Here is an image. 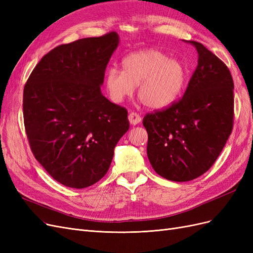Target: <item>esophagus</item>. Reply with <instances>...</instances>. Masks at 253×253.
I'll list each match as a JSON object with an SVG mask.
<instances>
[{"label":"esophagus","instance_id":"1","mask_svg":"<svg viewBox=\"0 0 253 253\" xmlns=\"http://www.w3.org/2000/svg\"><path fill=\"white\" fill-rule=\"evenodd\" d=\"M128 120H129V122H131V125L136 126L141 121V117H140L139 114L132 112V113H129V115H128Z\"/></svg>","mask_w":253,"mask_h":253}]
</instances>
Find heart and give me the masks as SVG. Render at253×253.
I'll use <instances>...</instances> for the list:
<instances>
[{"instance_id": "b5f03b06", "label": "heart", "mask_w": 253, "mask_h": 253, "mask_svg": "<svg viewBox=\"0 0 253 253\" xmlns=\"http://www.w3.org/2000/svg\"><path fill=\"white\" fill-rule=\"evenodd\" d=\"M120 71L112 67L106 73L105 85L114 102L129 97L137 86L141 100L151 109H164L173 103L186 85L188 71L178 59L168 58L157 49L128 53Z\"/></svg>"}]
</instances>
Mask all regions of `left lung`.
<instances>
[{"mask_svg":"<svg viewBox=\"0 0 253 253\" xmlns=\"http://www.w3.org/2000/svg\"><path fill=\"white\" fill-rule=\"evenodd\" d=\"M187 89L169 108L147 114L148 158L157 174L189 181L208 171L232 132L234 84L226 64L202 43Z\"/></svg>","mask_w":253,"mask_h":253,"instance_id":"obj_1","label":"left lung"}]
</instances>
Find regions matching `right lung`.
Instances as JSON below:
<instances>
[{
    "instance_id": "right-lung-1",
    "label": "right lung",
    "mask_w": 253,
    "mask_h": 253,
    "mask_svg": "<svg viewBox=\"0 0 253 253\" xmlns=\"http://www.w3.org/2000/svg\"><path fill=\"white\" fill-rule=\"evenodd\" d=\"M119 44L117 33L84 38L46 53L24 86L23 116L30 149L53 179L83 189L108 172L129 127L127 111L100 86Z\"/></svg>"
}]
</instances>
